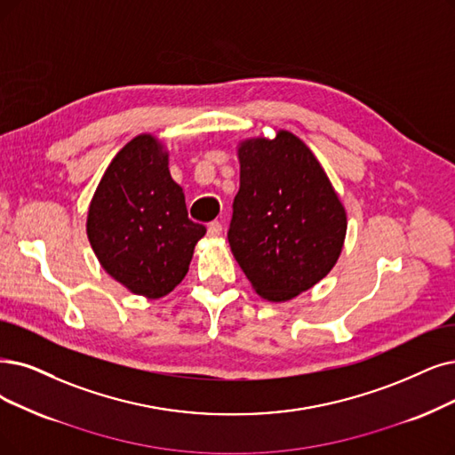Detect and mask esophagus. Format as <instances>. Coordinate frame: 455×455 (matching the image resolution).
<instances>
[{
	"label": "esophagus",
	"instance_id": "esophagus-1",
	"mask_svg": "<svg viewBox=\"0 0 455 455\" xmlns=\"http://www.w3.org/2000/svg\"><path fill=\"white\" fill-rule=\"evenodd\" d=\"M220 233H222V224L220 222L214 220V222L209 224V228H207L209 237H218V235H220Z\"/></svg>",
	"mask_w": 455,
	"mask_h": 455
}]
</instances>
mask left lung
<instances>
[{
  "instance_id": "obj_1",
  "label": "left lung",
  "mask_w": 455,
  "mask_h": 455,
  "mask_svg": "<svg viewBox=\"0 0 455 455\" xmlns=\"http://www.w3.org/2000/svg\"><path fill=\"white\" fill-rule=\"evenodd\" d=\"M239 162L231 251L259 297L291 300L336 265L347 216L319 160L295 134L244 140Z\"/></svg>"
}]
</instances>
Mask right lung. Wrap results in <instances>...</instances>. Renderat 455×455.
<instances>
[{
	"instance_id": "1",
	"label": "right lung",
	"mask_w": 455,
	"mask_h": 455,
	"mask_svg": "<svg viewBox=\"0 0 455 455\" xmlns=\"http://www.w3.org/2000/svg\"><path fill=\"white\" fill-rule=\"evenodd\" d=\"M205 231L188 218L164 145L151 134L136 136L116 155L87 212V237L102 268L148 299L183 282Z\"/></svg>"
}]
</instances>
